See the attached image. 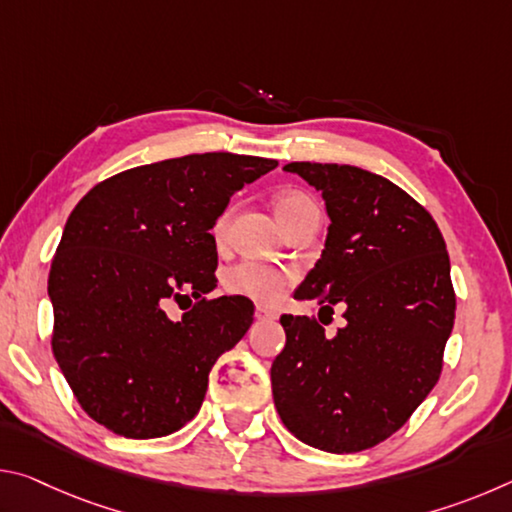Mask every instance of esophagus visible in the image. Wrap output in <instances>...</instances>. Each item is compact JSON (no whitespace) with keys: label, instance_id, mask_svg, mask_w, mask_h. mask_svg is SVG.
<instances>
[{"label":"esophagus","instance_id":"34e87169","mask_svg":"<svg viewBox=\"0 0 512 512\" xmlns=\"http://www.w3.org/2000/svg\"><path fill=\"white\" fill-rule=\"evenodd\" d=\"M275 318H277V314H275V311H271V309H266V307H257L255 309V320H257V323H273Z\"/></svg>","mask_w":512,"mask_h":512}]
</instances>
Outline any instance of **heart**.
I'll list each match as a JSON object with an SVG mask.
<instances>
[{
	"label": "heart",
	"instance_id": "obj_1",
	"mask_svg": "<svg viewBox=\"0 0 512 512\" xmlns=\"http://www.w3.org/2000/svg\"><path fill=\"white\" fill-rule=\"evenodd\" d=\"M307 207H314V201L305 194H282L275 201V212L277 219L284 225V230L298 219V216L307 210ZM225 223L228 219H223L216 223V237L225 235ZM293 282V273L284 271V268L277 266H268V264H257V262H244L235 268H230L225 273V289L232 296L246 298L259 302V305H277L284 298V293L291 287Z\"/></svg>",
	"mask_w": 512,
	"mask_h": 512
}]
</instances>
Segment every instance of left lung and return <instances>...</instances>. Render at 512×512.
<instances>
[{
	"instance_id": "1",
	"label": "left lung",
	"mask_w": 512,
	"mask_h": 512,
	"mask_svg": "<svg viewBox=\"0 0 512 512\" xmlns=\"http://www.w3.org/2000/svg\"><path fill=\"white\" fill-rule=\"evenodd\" d=\"M323 192V255L293 293L320 309L343 302L327 339L316 318L284 314L287 345L271 366L273 400L293 436L332 454L375 447L436 386L456 296L436 221L391 180L352 164L291 162Z\"/></svg>"
}]
</instances>
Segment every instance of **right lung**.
Instances as JSON below:
<instances>
[{"label":"right lung","mask_w":512,"mask_h":512,"mask_svg":"<svg viewBox=\"0 0 512 512\" xmlns=\"http://www.w3.org/2000/svg\"><path fill=\"white\" fill-rule=\"evenodd\" d=\"M275 167L194 153L121 171L74 207L49 271L51 348L92 420L146 440L201 409L212 366L255 314L246 298H205L219 264L210 230L232 194ZM185 299L193 307L171 321L166 307Z\"/></svg>","instance_id":"add662e5"}]
</instances>
